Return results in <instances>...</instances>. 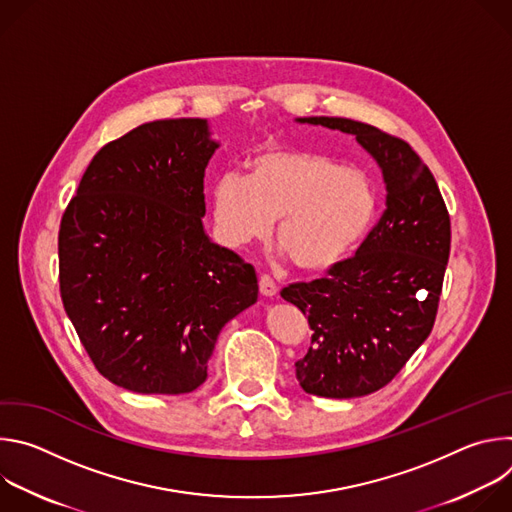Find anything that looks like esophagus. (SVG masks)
<instances>
[{"instance_id": "1", "label": "esophagus", "mask_w": 512, "mask_h": 512, "mask_svg": "<svg viewBox=\"0 0 512 512\" xmlns=\"http://www.w3.org/2000/svg\"><path fill=\"white\" fill-rule=\"evenodd\" d=\"M259 291H261V296H267V298L277 294V285H275V281L267 273H263L259 277Z\"/></svg>"}]
</instances>
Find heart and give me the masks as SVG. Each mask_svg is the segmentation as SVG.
<instances>
[{"label":"heart","mask_w":512,"mask_h":512,"mask_svg":"<svg viewBox=\"0 0 512 512\" xmlns=\"http://www.w3.org/2000/svg\"><path fill=\"white\" fill-rule=\"evenodd\" d=\"M247 174H223L212 188L216 235L239 249L271 235L296 267L328 271L367 233L377 196L369 176L336 160L300 150L271 148L245 164Z\"/></svg>","instance_id":"1"}]
</instances>
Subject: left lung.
I'll return each instance as SVG.
<instances>
[{
    "mask_svg": "<svg viewBox=\"0 0 512 512\" xmlns=\"http://www.w3.org/2000/svg\"><path fill=\"white\" fill-rule=\"evenodd\" d=\"M298 121L356 135L387 186V208L354 257L322 279L281 289L312 328V346L296 362L302 389L362 397L389 385L433 328L450 257V214L433 174L405 139L344 117Z\"/></svg>",
    "mask_w": 512,
    "mask_h": 512,
    "instance_id": "8db88e82",
    "label": "left lung"
}]
</instances>
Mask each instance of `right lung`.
<instances>
[{"instance_id":"1","label":"right lung","mask_w":512,"mask_h":512,"mask_svg":"<svg viewBox=\"0 0 512 512\" xmlns=\"http://www.w3.org/2000/svg\"><path fill=\"white\" fill-rule=\"evenodd\" d=\"M204 119L143 123L95 154L58 231L64 310L95 369L133 393L206 381L223 326L257 302L251 263L202 227Z\"/></svg>"}]
</instances>
